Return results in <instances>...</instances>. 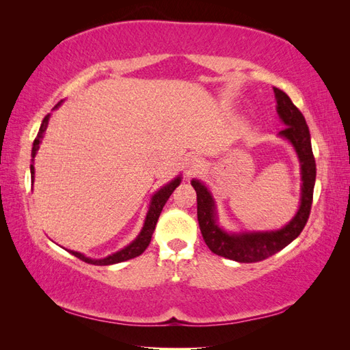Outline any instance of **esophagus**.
Instances as JSON below:
<instances>
[{
    "mask_svg": "<svg viewBox=\"0 0 350 350\" xmlns=\"http://www.w3.org/2000/svg\"><path fill=\"white\" fill-rule=\"evenodd\" d=\"M202 167H204V161H202V159L198 157V155H190V157L184 163L185 174H187L189 176L195 175Z\"/></svg>",
    "mask_w": 350,
    "mask_h": 350,
    "instance_id": "1",
    "label": "esophagus"
}]
</instances>
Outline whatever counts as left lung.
<instances>
[{"mask_svg":"<svg viewBox=\"0 0 350 350\" xmlns=\"http://www.w3.org/2000/svg\"><path fill=\"white\" fill-rule=\"evenodd\" d=\"M274 94L277 100V113L287 126L278 135L293 145L301 165V204L293 219L278 230L229 234L217 223L215 202L211 193L199 180L191 181L193 189L196 190L198 195L199 228L208 248L215 254L241 263L260 262L283 250L304 229L310 215V209H312L316 181V161L312 151V141H310L307 122L304 115L292 103V100L286 92L274 88Z\"/></svg>","mask_w":350,"mask_h":350,"instance_id":"1","label":"left lung"}]
</instances>
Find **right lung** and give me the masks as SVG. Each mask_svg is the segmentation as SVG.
<instances>
[{
	"instance_id": "obj_1",
	"label": "right lung",
	"mask_w": 350,
	"mask_h": 350,
	"mask_svg": "<svg viewBox=\"0 0 350 350\" xmlns=\"http://www.w3.org/2000/svg\"><path fill=\"white\" fill-rule=\"evenodd\" d=\"M61 102H63V100H61ZM61 102L55 107H53V109H57V107L61 105ZM49 116L51 115L44 116L43 121H42L40 130H38V133L34 139L33 151H31V157H33V161H34V157H36L38 148H40V144H42L43 136H44V131H46V129H48ZM31 181L34 183V165H31ZM180 183H181V175H178L175 180H172L169 184H166L165 187H161L160 190L154 193L152 198H151V202H150L148 213H146V217H145V223H144V228L141 230V234L136 237L135 241H131V243L127 247L121 248L120 252L109 254L107 258H103V259H91V258H87V256H83L82 253L73 252V250H70V253L76 256L77 259H81V260L87 262V263H91V265H102V267L103 265H113V263H120V262H124V260L133 259V258H136V256L142 254L146 250V247H148L150 243H151V237L154 234L155 224H157V220H159L163 206H165L169 196L172 195L174 190L178 187V185H180Z\"/></svg>"
}]
</instances>
